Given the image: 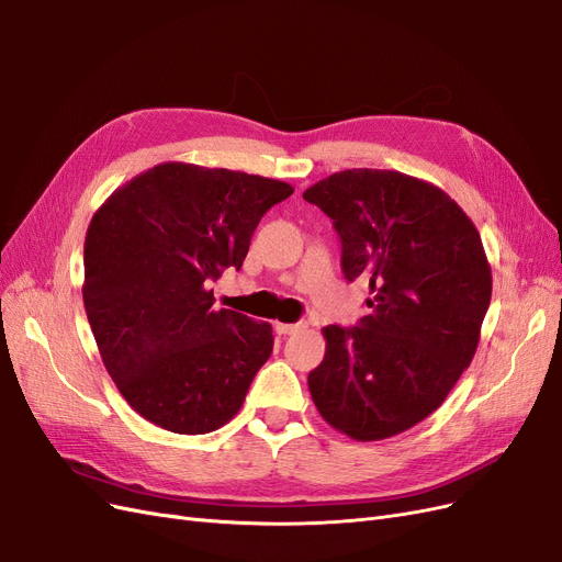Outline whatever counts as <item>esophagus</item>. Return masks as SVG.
Returning <instances> with one entry per match:
<instances>
[{"mask_svg": "<svg viewBox=\"0 0 562 562\" xmlns=\"http://www.w3.org/2000/svg\"><path fill=\"white\" fill-rule=\"evenodd\" d=\"M304 323H277L274 325V330L279 333V335H295V333H300V330H304Z\"/></svg>", "mask_w": 562, "mask_h": 562, "instance_id": "34e87169", "label": "esophagus"}]
</instances>
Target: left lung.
I'll list each match as a JSON object with an SVG mask.
<instances>
[{"label":"left lung","mask_w":562,"mask_h":562,"mask_svg":"<svg viewBox=\"0 0 562 562\" xmlns=\"http://www.w3.org/2000/svg\"><path fill=\"white\" fill-rule=\"evenodd\" d=\"M302 198L333 218L344 279L370 283L372 308L323 327L308 393L346 437H395L439 409L476 353L493 293L479 229L441 188L391 169H344Z\"/></svg>","instance_id":"obj_1"}]
</instances>
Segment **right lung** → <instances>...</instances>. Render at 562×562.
<instances>
[{
	"label": "right lung",
	"instance_id": "obj_1",
	"mask_svg": "<svg viewBox=\"0 0 562 562\" xmlns=\"http://www.w3.org/2000/svg\"><path fill=\"white\" fill-rule=\"evenodd\" d=\"M293 186L162 162L94 211L83 304L102 362L134 412L177 435L218 430L272 356V325L214 308L216 281Z\"/></svg>",
	"mask_w": 562,
	"mask_h": 562
}]
</instances>
